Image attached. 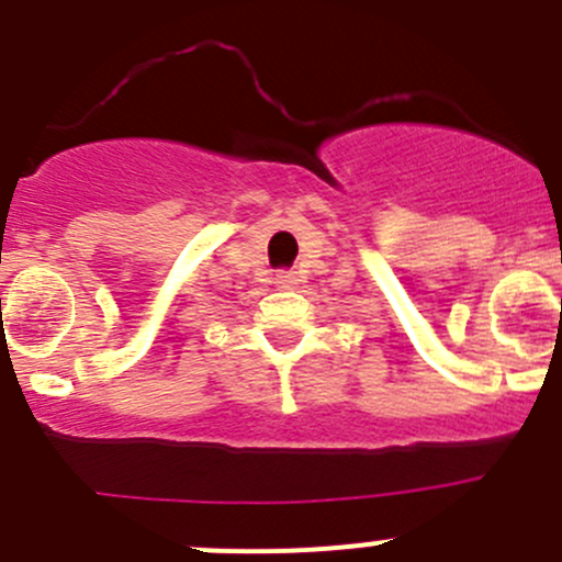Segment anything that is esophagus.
<instances>
[{"instance_id": "34e87169", "label": "esophagus", "mask_w": 562, "mask_h": 562, "mask_svg": "<svg viewBox=\"0 0 562 562\" xmlns=\"http://www.w3.org/2000/svg\"><path fill=\"white\" fill-rule=\"evenodd\" d=\"M274 282H277V288H282V291H288V288L296 285V274H293V271H277Z\"/></svg>"}]
</instances>
